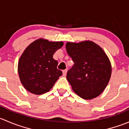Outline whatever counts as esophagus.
<instances>
[{"label":"esophagus","mask_w":129,"mask_h":129,"mask_svg":"<svg viewBox=\"0 0 129 129\" xmlns=\"http://www.w3.org/2000/svg\"><path fill=\"white\" fill-rule=\"evenodd\" d=\"M62 72H63V76H66V74H67V69L63 70V71H62Z\"/></svg>","instance_id":"esophagus-1"}]
</instances>
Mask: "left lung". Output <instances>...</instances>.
I'll return each instance as SVG.
<instances>
[{
	"instance_id": "1",
	"label": "left lung",
	"mask_w": 129,
	"mask_h": 129,
	"mask_svg": "<svg viewBox=\"0 0 129 129\" xmlns=\"http://www.w3.org/2000/svg\"><path fill=\"white\" fill-rule=\"evenodd\" d=\"M66 47L74 62L66 77L73 90L84 99L95 98L104 90L111 76L107 55L99 45L89 40L67 42Z\"/></svg>"
}]
</instances>
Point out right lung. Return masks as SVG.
<instances>
[{
    "mask_svg": "<svg viewBox=\"0 0 129 129\" xmlns=\"http://www.w3.org/2000/svg\"><path fill=\"white\" fill-rule=\"evenodd\" d=\"M63 45L62 42L40 39L31 43L19 58L18 73L20 82L28 92L41 95L52 88L62 75L53 55Z\"/></svg>",
    "mask_w": 129,
    "mask_h": 129,
    "instance_id": "add662e5",
    "label": "right lung"
}]
</instances>
